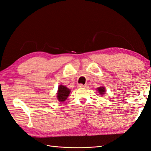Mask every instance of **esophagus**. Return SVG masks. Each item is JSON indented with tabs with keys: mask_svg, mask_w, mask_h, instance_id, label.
<instances>
[{
	"mask_svg": "<svg viewBox=\"0 0 151 151\" xmlns=\"http://www.w3.org/2000/svg\"><path fill=\"white\" fill-rule=\"evenodd\" d=\"M79 88H88V85H87V84L84 85L83 84H79Z\"/></svg>",
	"mask_w": 151,
	"mask_h": 151,
	"instance_id": "1",
	"label": "esophagus"
}]
</instances>
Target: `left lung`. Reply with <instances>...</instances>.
<instances>
[{"mask_svg":"<svg viewBox=\"0 0 151 151\" xmlns=\"http://www.w3.org/2000/svg\"><path fill=\"white\" fill-rule=\"evenodd\" d=\"M97 89H98V91L99 94H103L105 93V88H104V87H100V88H98Z\"/></svg>","mask_w":151,"mask_h":151,"instance_id":"obj_1","label":"left lung"}]
</instances>
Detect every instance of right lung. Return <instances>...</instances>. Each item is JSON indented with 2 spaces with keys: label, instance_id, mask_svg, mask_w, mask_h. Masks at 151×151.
Here are the masks:
<instances>
[{
  "label": "right lung",
  "instance_id": "1",
  "mask_svg": "<svg viewBox=\"0 0 151 151\" xmlns=\"http://www.w3.org/2000/svg\"><path fill=\"white\" fill-rule=\"evenodd\" d=\"M70 93V90L66 88L65 86L60 85L58 87L57 98L59 101H64L67 98L68 94Z\"/></svg>",
  "mask_w": 151,
  "mask_h": 151
}]
</instances>
